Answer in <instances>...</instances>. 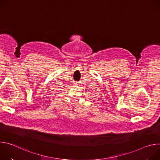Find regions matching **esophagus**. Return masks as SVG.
Segmentation results:
<instances>
[{"instance_id": "obj_1", "label": "esophagus", "mask_w": 160, "mask_h": 160, "mask_svg": "<svg viewBox=\"0 0 160 160\" xmlns=\"http://www.w3.org/2000/svg\"><path fill=\"white\" fill-rule=\"evenodd\" d=\"M75 85H77V84H75Z\"/></svg>"}]
</instances>
